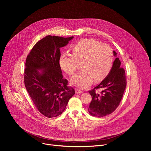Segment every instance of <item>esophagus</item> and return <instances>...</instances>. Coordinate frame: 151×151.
Returning a JSON list of instances; mask_svg holds the SVG:
<instances>
[{
  "label": "esophagus",
  "instance_id": "34e87169",
  "mask_svg": "<svg viewBox=\"0 0 151 151\" xmlns=\"http://www.w3.org/2000/svg\"><path fill=\"white\" fill-rule=\"evenodd\" d=\"M75 92L76 94H80V93H83V91L80 90V89H78V88H76L75 89Z\"/></svg>",
  "mask_w": 151,
  "mask_h": 151
}]
</instances>
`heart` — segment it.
I'll return each instance as SVG.
<instances>
[{"mask_svg": "<svg viewBox=\"0 0 151 151\" xmlns=\"http://www.w3.org/2000/svg\"><path fill=\"white\" fill-rule=\"evenodd\" d=\"M114 60V52L109 45L94 39H83L73 46L72 54L60 55L59 64L68 75H73L82 63V70L72 78L71 82L85 88L94 80L100 82L104 79L111 70Z\"/></svg>", "mask_w": 151, "mask_h": 151, "instance_id": "b5f03b06", "label": "heart"}]
</instances>
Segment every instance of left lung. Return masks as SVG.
I'll list each match as a JSON object with an SVG mask.
<instances>
[{
  "label": "left lung",
  "instance_id": "8db88e82",
  "mask_svg": "<svg viewBox=\"0 0 151 151\" xmlns=\"http://www.w3.org/2000/svg\"><path fill=\"white\" fill-rule=\"evenodd\" d=\"M115 56L116 52L114 51ZM127 80L124 68L121 67V61L116 58L107 76L89 91L92 100L88 109L90 115L96 117H103L112 114L119 106L126 88ZM103 91L99 94L96 92L97 89Z\"/></svg>",
  "mask_w": 151,
  "mask_h": 151
}]
</instances>
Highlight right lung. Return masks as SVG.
Here are the masks:
<instances>
[{"label":"right lung","instance_id":"obj_1","mask_svg":"<svg viewBox=\"0 0 151 151\" xmlns=\"http://www.w3.org/2000/svg\"><path fill=\"white\" fill-rule=\"evenodd\" d=\"M73 38L47 36L36 43L26 58V88L36 109L49 118L61 115L75 93L68 86V81L63 78L59 64L60 48Z\"/></svg>","mask_w":151,"mask_h":151}]
</instances>
